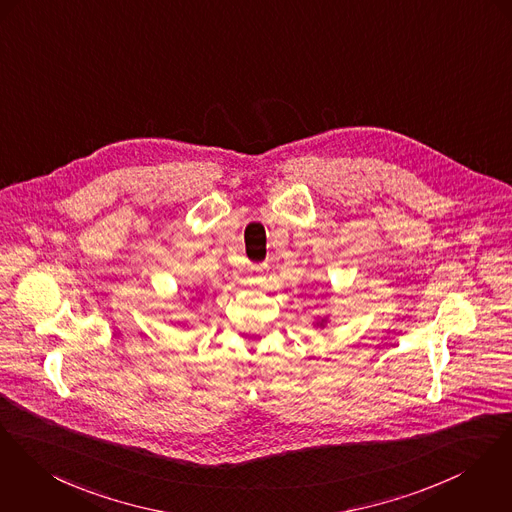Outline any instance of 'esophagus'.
<instances>
[{"mask_svg":"<svg viewBox=\"0 0 512 512\" xmlns=\"http://www.w3.org/2000/svg\"><path fill=\"white\" fill-rule=\"evenodd\" d=\"M257 269H261V267H257Z\"/></svg>","mask_w":512,"mask_h":512,"instance_id":"esophagus-1","label":"esophagus"}]
</instances>
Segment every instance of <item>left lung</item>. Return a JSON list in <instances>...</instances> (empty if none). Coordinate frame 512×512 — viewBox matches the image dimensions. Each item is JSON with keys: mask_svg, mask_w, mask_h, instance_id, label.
I'll return each mask as SVG.
<instances>
[{"mask_svg": "<svg viewBox=\"0 0 512 512\" xmlns=\"http://www.w3.org/2000/svg\"><path fill=\"white\" fill-rule=\"evenodd\" d=\"M315 327H319V329H323L325 325H327V315L325 317H317L314 321Z\"/></svg>", "mask_w": 512, "mask_h": 512, "instance_id": "1", "label": "left lung"}]
</instances>
